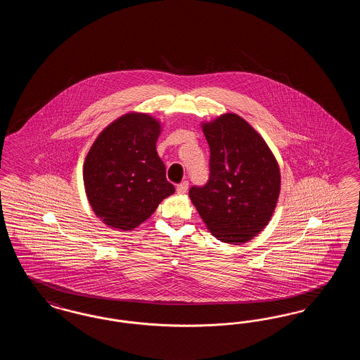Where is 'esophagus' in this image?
<instances>
[{"label": "esophagus", "mask_w": 360, "mask_h": 360, "mask_svg": "<svg viewBox=\"0 0 360 360\" xmlns=\"http://www.w3.org/2000/svg\"><path fill=\"white\" fill-rule=\"evenodd\" d=\"M188 182L185 181V182H182V184H179V185L176 186V193H178V194H185V193L188 191Z\"/></svg>", "instance_id": "obj_1"}]
</instances>
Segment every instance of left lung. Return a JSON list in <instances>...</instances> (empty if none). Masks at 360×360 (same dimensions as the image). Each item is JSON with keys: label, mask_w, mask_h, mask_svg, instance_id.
Here are the masks:
<instances>
[{"label": "left lung", "mask_w": 360, "mask_h": 360, "mask_svg": "<svg viewBox=\"0 0 360 360\" xmlns=\"http://www.w3.org/2000/svg\"><path fill=\"white\" fill-rule=\"evenodd\" d=\"M201 127L210 150V175L205 186L190 188L188 197L217 240L250 241L274 213L281 191L278 162L263 137L235 113Z\"/></svg>", "instance_id": "8db88e82"}]
</instances>
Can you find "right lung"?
<instances>
[{
	"mask_svg": "<svg viewBox=\"0 0 360 360\" xmlns=\"http://www.w3.org/2000/svg\"><path fill=\"white\" fill-rule=\"evenodd\" d=\"M160 131L153 116L131 112L94 140L84 163V185L89 204L103 224L131 231L174 194L156 153Z\"/></svg>",
	"mask_w": 360,
	"mask_h": 360,
	"instance_id": "right-lung-1",
	"label": "right lung"
}]
</instances>
